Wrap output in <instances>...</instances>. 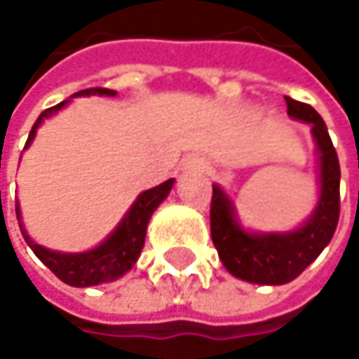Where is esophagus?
<instances>
[{
    "mask_svg": "<svg viewBox=\"0 0 359 359\" xmlns=\"http://www.w3.org/2000/svg\"><path fill=\"white\" fill-rule=\"evenodd\" d=\"M193 164H197V162H193Z\"/></svg>",
    "mask_w": 359,
    "mask_h": 359,
    "instance_id": "obj_1",
    "label": "esophagus"
}]
</instances>
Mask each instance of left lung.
Instances as JSON below:
<instances>
[{"label": "left lung", "instance_id": "left-lung-1", "mask_svg": "<svg viewBox=\"0 0 359 359\" xmlns=\"http://www.w3.org/2000/svg\"><path fill=\"white\" fill-rule=\"evenodd\" d=\"M287 114L312 126L318 156V201L312 214L293 231L257 233L245 229L233 199L220 184H212L210 231L224 268L253 285H285L297 278L330 243L339 222V158L328 128L312 106L285 97Z\"/></svg>", "mask_w": 359, "mask_h": 359}]
</instances>
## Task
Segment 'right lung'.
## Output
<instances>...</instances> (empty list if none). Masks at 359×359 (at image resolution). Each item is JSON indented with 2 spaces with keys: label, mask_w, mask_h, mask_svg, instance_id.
Listing matches in <instances>:
<instances>
[{
  "label": "right lung",
  "mask_w": 359,
  "mask_h": 359,
  "mask_svg": "<svg viewBox=\"0 0 359 359\" xmlns=\"http://www.w3.org/2000/svg\"><path fill=\"white\" fill-rule=\"evenodd\" d=\"M89 95H106V97H114L116 91L111 89H85L74 93L70 100L53 106V108L45 109L36 122L31 128V135L27 139L25 149L35 141L36 128L51 118L53 114H57L62 108H66L74 97H89ZM175 184V179H168L166 182L147 189L143 193H139V197L133 201V205L128 208V212L124 214V218L118 222V226L109 233L108 237L95 245L93 250L76 251V253H66V251L47 250L43 245L35 243L31 239V235L27 233L25 224H22V214H20V205L16 203V216H18V224L22 231V237L27 241V245L35 251V255L66 285L70 287H95V285H104V283H111L116 278H120L122 274H126L139 259L141 250L145 245V235H147V224L151 214L158 210V205L168 197L170 189Z\"/></svg>",
  "instance_id": "right-lung-1"
}]
</instances>
